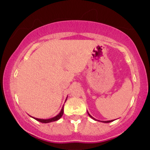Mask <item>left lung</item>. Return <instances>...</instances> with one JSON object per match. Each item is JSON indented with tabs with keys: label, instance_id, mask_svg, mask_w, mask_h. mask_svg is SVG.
I'll list each match as a JSON object with an SVG mask.
<instances>
[{
	"label": "left lung",
	"instance_id": "8db88e82",
	"mask_svg": "<svg viewBox=\"0 0 150 150\" xmlns=\"http://www.w3.org/2000/svg\"><path fill=\"white\" fill-rule=\"evenodd\" d=\"M87 113H88V112H87ZM88 115L89 116V117H91V118H92V119H94V120H97V119H95V118H93V117H92V116H91V115L89 114V113H88ZM113 120H106V121H101V122H103V123H110V122L113 121ZM98 121H100V120H98Z\"/></svg>",
	"mask_w": 150,
	"mask_h": 150
}]
</instances>
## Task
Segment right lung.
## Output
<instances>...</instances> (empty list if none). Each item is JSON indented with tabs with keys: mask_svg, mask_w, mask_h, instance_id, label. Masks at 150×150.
<instances>
[{
	"mask_svg": "<svg viewBox=\"0 0 150 150\" xmlns=\"http://www.w3.org/2000/svg\"><path fill=\"white\" fill-rule=\"evenodd\" d=\"M67 99V98H66ZM66 101V100H65ZM63 107L61 108V111H60V113H58L57 116L53 117V118H48V119H41V118H34V117H32V118H34L35 120H38V121L41 122V123H51V122H53V121H56V120H59L60 118H61L62 116H63Z\"/></svg>",
	"mask_w": 150,
	"mask_h": 150,
	"instance_id": "obj_1",
	"label": "right lung"
}]
</instances>
